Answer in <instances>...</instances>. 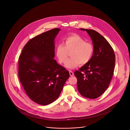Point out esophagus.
I'll use <instances>...</instances> for the list:
<instances>
[{
	"label": "esophagus",
	"instance_id": "obj_1",
	"mask_svg": "<svg viewBox=\"0 0 130 130\" xmlns=\"http://www.w3.org/2000/svg\"><path fill=\"white\" fill-rule=\"evenodd\" d=\"M69 73H70V75L71 76H72L74 75V73L72 71H69Z\"/></svg>",
	"mask_w": 130,
	"mask_h": 130
}]
</instances>
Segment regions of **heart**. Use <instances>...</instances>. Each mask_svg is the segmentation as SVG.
I'll return each instance as SVG.
<instances>
[{"label": "heart", "mask_w": 130, "mask_h": 130, "mask_svg": "<svg viewBox=\"0 0 130 130\" xmlns=\"http://www.w3.org/2000/svg\"><path fill=\"white\" fill-rule=\"evenodd\" d=\"M94 52V46L79 35H73L64 39V44H59L55 48V54L60 63H63L70 53L71 58L66 61L65 66L74 69L79 64L85 65L91 59Z\"/></svg>", "instance_id": "obj_1"}]
</instances>
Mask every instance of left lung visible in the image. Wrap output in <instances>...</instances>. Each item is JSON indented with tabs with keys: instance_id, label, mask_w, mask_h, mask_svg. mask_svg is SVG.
<instances>
[{
	"instance_id": "obj_1",
	"label": "left lung",
	"mask_w": 130,
	"mask_h": 130,
	"mask_svg": "<svg viewBox=\"0 0 130 130\" xmlns=\"http://www.w3.org/2000/svg\"><path fill=\"white\" fill-rule=\"evenodd\" d=\"M85 30L91 39L94 52L91 59L74 73L79 93L84 97L96 99L106 90L113 76L115 66L113 50L107 40L92 29Z\"/></svg>"
}]
</instances>
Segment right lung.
<instances>
[{"label": "right lung", "instance_id": "obj_1", "mask_svg": "<svg viewBox=\"0 0 130 130\" xmlns=\"http://www.w3.org/2000/svg\"><path fill=\"white\" fill-rule=\"evenodd\" d=\"M59 28L31 39L19 58V77L26 94L34 102L48 105L57 99L69 77V71L54 59V39Z\"/></svg>", "mask_w": 130, "mask_h": 130}]
</instances>
